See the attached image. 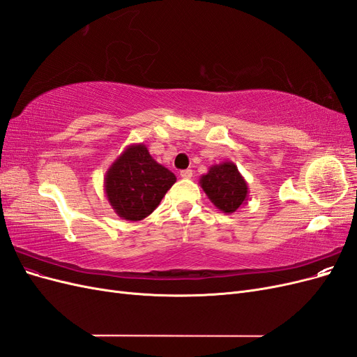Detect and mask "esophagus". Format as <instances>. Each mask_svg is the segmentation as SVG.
I'll return each mask as SVG.
<instances>
[{"mask_svg": "<svg viewBox=\"0 0 357 357\" xmlns=\"http://www.w3.org/2000/svg\"><path fill=\"white\" fill-rule=\"evenodd\" d=\"M192 169H183V171H180V177L181 178H190L192 177Z\"/></svg>", "mask_w": 357, "mask_h": 357, "instance_id": "34e87169", "label": "esophagus"}]
</instances>
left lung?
<instances>
[{
    "label": "left lung",
    "instance_id": "1",
    "mask_svg": "<svg viewBox=\"0 0 357 357\" xmlns=\"http://www.w3.org/2000/svg\"><path fill=\"white\" fill-rule=\"evenodd\" d=\"M205 195L222 213L231 214L247 204L248 186L245 178L231 160L211 165L207 174L199 177Z\"/></svg>",
    "mask_w": 357,
    "mask_h": 357
}]
</instances>
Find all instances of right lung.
Wrapping results in <instances>:
<instances>
[{
	"mask_svg": "<svg viewBox=\"0 0 357 357\" xmlns=\"http://www.w3.org/2000/svg\"><path fill=\"white\" fill-rule=\"evenodd\" d=\"M176 180L146 144H129L107 169L104 192L119 218L138 222L155 211Z\"/></svg>",
	"mask_w": 357,
	"mask_h": 357,
	"instance_id": "add662e5",
	"label": "right lung"
}]
</instances>
